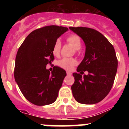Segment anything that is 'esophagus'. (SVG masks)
I'll return each mask as SVG.
<instances>
[{"instance_id": "esophagus-1", "label": "esophagus", "mask_w": 129, "mask_h": 129, "mask_svg": "<svg viewBox=\"0 0 129 129\" xmlns=\"http://www.w3.org/2000/svg\"><path fill=\"white\" fill-rule=\"evenodd\" d=\"M67 74L68 75V76H71L72 74L71 72H67Z\"/></svg>"}]
</instances>
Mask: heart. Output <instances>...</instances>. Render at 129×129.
<instances>
[{"label":"heart","mask_w":129,"mask_h":129,"mask_svg":"<svg viewBox=\"0 0 129 129\" xmlns=\"http://www.w3.org/2000/svg\"><path fill=\"white\" fill-rule=\"evenodd\" d=\"M67 41L68 43H70L72 46L74 48V49L76 50H79L81 47V41L80 37L76 34H72V35H69L67 38ZM61 43L60 40H57L53 45V50H52L53 54L55 56H58L60 53V51H61ZM76 64H77V61L74 58L64 57L61 59L58 62V65L59 67L67 70H72Z\"/></svg>","instance_id":"heart-1"}]
</instances>
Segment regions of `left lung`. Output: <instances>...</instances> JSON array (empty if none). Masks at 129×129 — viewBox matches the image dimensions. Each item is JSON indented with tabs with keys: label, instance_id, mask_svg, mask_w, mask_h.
Returning a JSON list of instances; mask_svg holds the SVG:
<instances>
[{
	"label": "left lung",
	"instance_id": "left-lung-1",
	"mask_svg": "<svg viewBox=\"0 0 129 129\" xmlns=\"http://www.w3.org/2000/svg\"><path fill=\"white\" fill-rule=\"evenodd\" d=\"M69 28L83 40L86 46L85 57L77 72L81 74L82 70L88 72V74L83 76L73 73L75 79L71 86L73 96L78 103L95 104L108 95L113 85L118 68L114 48L95 29L85 27Z\"/></svg>",
	"mask_w": 129,
	"mask_h": 129
}]
</instances>
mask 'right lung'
Returning a JSON list of instances; mask_svg holds the SVG:
<instances>
[{"mask_svg":"<svg viewBox=\"0 0 129 129\" xmlns=\"http://www.w3.org/2000/svg\"><path fill=\"white\" fill-rule=\"evenodd\" d=\"M68 30L53 25L35 29L18 50L15 80L25 98L35 105H47L57 100L67 73L59 67L50 72L46 65L54 59L52 50L55 41Z\"/></svg>","mask_w":129,"mask_h":129,"instance_id":"add662e5","label":"right lung"}]
</instances>
